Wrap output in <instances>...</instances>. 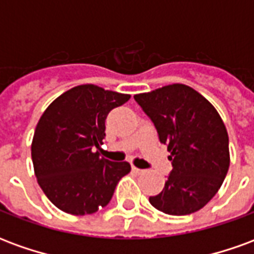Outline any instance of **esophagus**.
I'll list each match as a JSON object with an SVG mask.
<instances>
[{
    "mask_svg": "<svg viewBox=\"0 0 254 254\" xmlns=\"http://www.w3.org/2000/svg\"><path fill=\"white\" fill-rule=\"evenodd\" d=\"M132 170L136 173V174H141V173H144V170H141V169H137V167H134V166H132Z\"/></svg>",
    "mask_w": 254,
    "mask_h": 254,
    "instance_id": "1",
    "label": "esophagus"
}]
</instances>
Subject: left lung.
<instances>
[{
  "label": "left lung",
  "mask_w": 254,
  "mask_h": 254,
  "mask_svg": "<svg viewBox=\"0 0 254 254\" xmlns=\"http://www.w3.org/2000/svg\"><path fill=\"white\" fill-rule=\"evenodd\" d=\"M167 145L173 170L149 202L167 215H189L211 201L230 166L229 134L216 109L185 84L134 95Z\"/></svg>",
  "instance_id": "8db88e82"
}]
</instances>
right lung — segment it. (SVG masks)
Here are the masks:
<instances>
[{
  "instance_id": "add662e5",
  "label": "right lung",
  "mask_w": 254,
  "mask_h": 254,
  "mask_svg": "<svg viewBox=\"0 0 254 254\" xmlns=\"http://www.w3.org/2000/svg\"><path fill=\"white\" fill-rule=\"evenodd\" d=\"M130 95L94 84L73 87L53 100L36 124L31 156L36 180L47 198L70 215H89L106 207L127 162L100 158L106 117Z\"/></svg>"
}]
</instances>
